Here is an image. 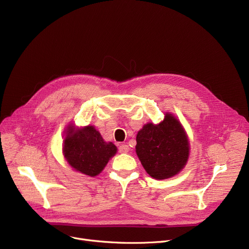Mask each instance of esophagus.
<instances>
[{
	"label": "esophagus",
	"instance_id": "esophagus-1",
	"mask_svg": "<svg viewBox=\"0 0 249 249\" xmlns=\"http://www.w3.org/2000/svg\"><path fill=\"white\" fill-rule=\"evenodd\" d=\"M120 153H127L129 151V146L127 144H121L119 145V148H118Z\"/></svg>",
	"mask_w": 249,
	"mask_h": 249
}]
</instances>
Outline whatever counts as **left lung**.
I'll use <instances>...</instances> for the list:
<instances>
[{"instance_id":"left-lung-1","label":"left lung","mask_w":249,"mask_h":249,"mask_svg":"<svg viewBox=\"0 0 249 249\" xmlns=\"http://www.w3.org/2000/svg\"><path fill=\"white\" fill-rule=\"evenodd\" d=\"M136 153L147 174L164 179L178 174L189 158V141L180 123L166 114L159 125L148 123L137 133Z\"/></svg>"}]
</instances>
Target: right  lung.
<instances>
[{"instance_id":"add662e5","label":"right lung","mask_w":249,"mask_h":249,"mask_svg":"<svg viewBox=\"0 0 249 249\" xmlns=\"http://www.w3.org/2000/svg\"><path fill=\"white\" fill-rule=\"evenodd\" d=\"M116 151L113 143L105 142L93 126L77 131L70 127L63 143L64 158L71 166L89 177L99 175Z\"/></svg>"}]
</instances>
